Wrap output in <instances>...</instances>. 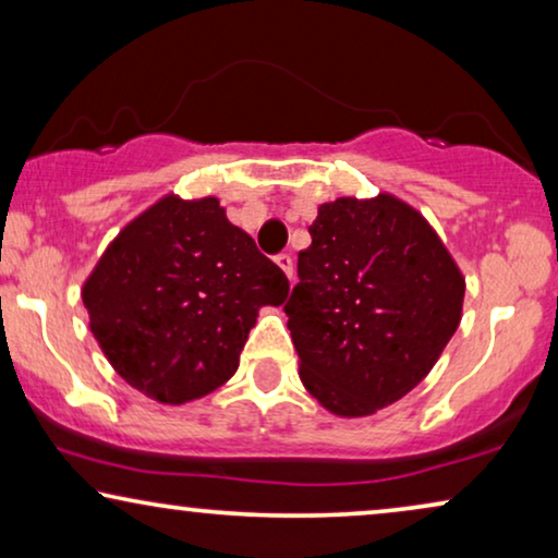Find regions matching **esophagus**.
<instances>
[{
    "label": "esophagus",
    "instance_id": "1",
    "mask_svg": "<svg viewBox=\"0 0 558 558\" xmlns=\"http://www.w3.org/2000/svg\"><path fill=\"white\" fill-rule=\"evenodd\" d=\"M277 264H279V269L287 274V279L292 281V279H294V262H292V256H289V254H279V256H277Z\"/></svg>",
    "mask_w": 558,
    "mask_h": 558
}]
</instances>
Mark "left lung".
<instances>
[{
    "instance_id": "left-lung-1",
    "label": "left lung",
    "mask_w": 558,
    "mask_h": 558,
    "mask_svg": "<svg viewBox=\"0 0 558 558\" xmlns=\"http://www.w3.org/2000/svg\"><path fill=\"white\" fill-rule=\"evenodd\" d=\"M284 312L307 391L338 416L399 401L462 319L464 277L418 210L380 193L319 205Z\"/></svg>"
}]
</instances>
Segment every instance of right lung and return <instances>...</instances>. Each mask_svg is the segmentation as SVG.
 I'll return each mask as SVG.
<instances>
[{
	"mask_svg": "<svg viewBox=\"0 0 558 558\" xmlns=\"http://www.w3.org/2000/svg\"><path fill=\"white\" fill-rule=\"evenodd\" d=\"M289 281L218 197L167 195L134 218L83 284L90 332L113 371L159 403L216 391L239 368L264 304Z\"/></svg>",
	"mask_w": 558,
	"mask_h": 558,
	"instance_id": "add662e5",
	"label": "right lung"
}]
</instances>
